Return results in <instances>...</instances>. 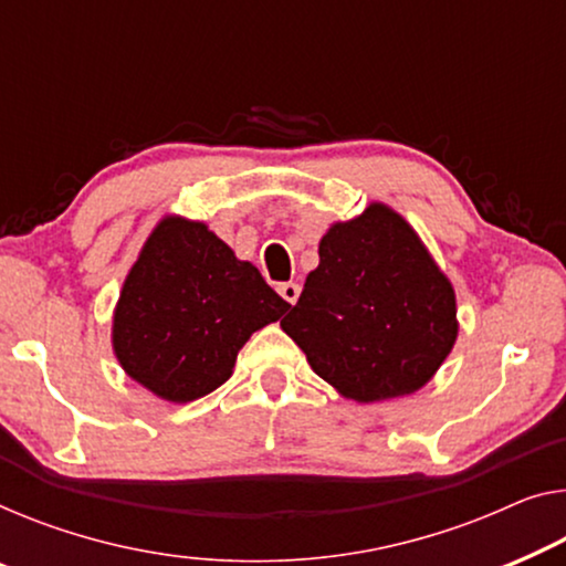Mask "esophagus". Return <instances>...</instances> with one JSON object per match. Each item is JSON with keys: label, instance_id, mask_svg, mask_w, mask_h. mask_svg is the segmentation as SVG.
<instances>
[{"label": "esophagus", "instance_id": "obj_1", "mask_svg": "<svg viewBox=\"0 0 566 566\" xmlns=\"http://www.w3.org/2000/svg\"><path fill=\"white\" fill-rule=\"evenodd\" d=\"M276 290H280V294L286 302H290V305H294V302H297V297H300V284H294V282H284V284L276 286Z\"/></svg>", "mask_w": 566, "mask_h": 566}]
</instances>
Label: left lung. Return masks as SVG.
Returning <instances> with one entry per match:
<instances>
[{
    "instance_id": "1",
    "label": "left lung",
    "mask_w": 566,
    "mask_h": 566,
    "mask_svg": "<svg viewBox=\"0 0 566 566\" xmlns=\"http://www.w3.org/2000/svg\"><path fill=\"white\" fill-rule=\"evenodd\" d=\"M282 331L345 399L421 389L458 340L454 290L417 231L384 202L331 226Z\"/></svg>"
}]
</instances>
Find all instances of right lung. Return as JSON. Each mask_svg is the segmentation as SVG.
Segmentation results:
<instances>
[{
  "mask_svg": "<svg viewBox=\"0 0 566 566\" xmlns=\"http://www.w3.org/2000/svg\"><path fill=\"white\" fill-rule=\"evenodd\" d=\"M286 307L206 223L167 216L124 280L114 353L159 399L196 401L229 381L243 343Z\"/></svg>",
  "mask_w": 566,
  "mask_h": 566,
  "instance_id": "obj_1",
  "label": "right lung"
}]
</instances>
